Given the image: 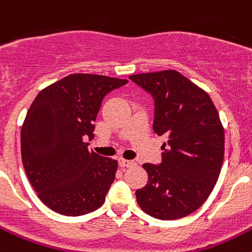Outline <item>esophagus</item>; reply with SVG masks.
<instances>
[{
	"label": "esophagus",
	"instance_id": "obj_1",
	"mask_svg": "<svg viewBox=\"0 0 252 252\" xmlns=\"http://www.w3.org/2000/svg\"><path fill=\"white\" fill-rule=\"evenodd\" d=\"M119 164L120 166H133L135 165V161H133V160H127L124 159V158H120Z\"/></svg>",
	"mask_w": 252,
	"mask_h": 252
}]
</instances>
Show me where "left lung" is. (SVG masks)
I'll use <instances>...</instances> for the list:
<instances>
[{"mask_svg":"<svg viewBox=\"0 0 252 252\" xmlns=\"http://www.w3.org/2000/svg\"><path fill=\"white\" fill-rule=\"evenodd\" d=\"M155 101L154 132L166 136L160 165L144 164L146 186L136 190L140 208L171 221L197 211L217 183L224 131L208 93L177 70L130 75Z\"/></svg>","mask_w":252,"mask_h":252,"instance_id":"1","label":"left lung"}]
</instances>
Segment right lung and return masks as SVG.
Segmentation results:
<instances>
[{
	"instance_id": "1",
	"label": "right lung",
	"mask_w": 252,
	"mask_h": 252,
	"mask_svg": "<svg viewBox=\"0 0 252 252\" xmlns=\"http://www.w3.org/2000/svg\"><path fill=\"white\" fill-rule=\"evenodd\" d=\"M106 75L73 73L40 91L21 127V158L44 204L81 216L103 204L117 160L88 150L102 99L127 83Z\"/></svg>"
}]
</instances>
